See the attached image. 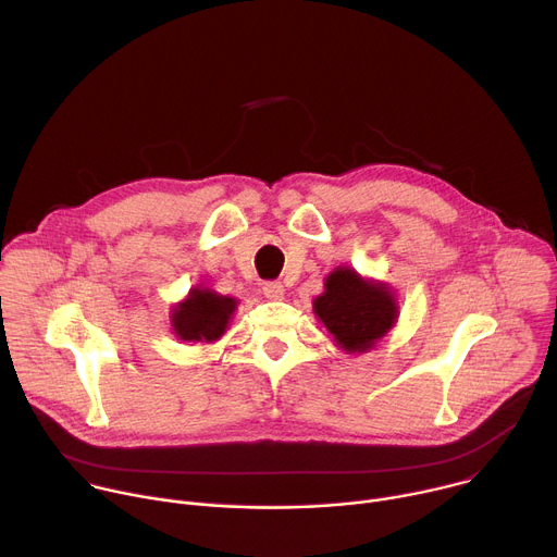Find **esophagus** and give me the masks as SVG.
I'll return each instance as SVG.
<instances>
[{
  "label": "esophagus",
  "mask_w": 557,
  "mask_h": 557,
  "mask_svg": "<svg viewBox=\"0 0 557 557\" xmlns=\"http://www.w3.org/2000/svg\"><path fill=\"white\" fill-rule=\"evenodd\" d=\"M264 295L269 297V299H284V286H282V282H267L264 284Z\"/></svg>",
  "instance_id": "obj_1"
}]
</instances>
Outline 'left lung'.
<instances>
[{"label": "left lung", "instance_id": "1", "mask_svg": "<svg viewBox=\"0 0 557 557\" xmlns=\"http://www.w3.org/2000/svg\"><path fill=\"white\" fill-rule=\"evenodd\" d=\"M312 312L348 355L372 350L399 320L394 290L363 277L350 267H337L324 280V293L312 299Z\"/></svg>", "mask_w": 557, "mask_h": 557}]
</instances>
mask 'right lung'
I'll use <instances>...</instances> for the list:
<instances>
[{
    "label": "right lung",
    "instance_id": "right-lung-1",
    "mask_svg": "<svg viewBox=\"0 0 557 557\" xmlns=\"http://www.w3.org/2000/svg\"><path fill=\"white\" fill-rule=\"evenodd\" d=\"M235 308V297L220 295L207 286H194L170 312L172 331L187 344H213L226 333Z\"/></svg>",
    "mask_w": 557,
    "mask_h": 557
}]
</instances>
